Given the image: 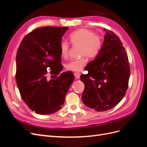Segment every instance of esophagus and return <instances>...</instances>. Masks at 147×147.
<instances>
[{"instance_id":"esophagus-1","label":"esophagus","mask_w":147,"mask_h":147,"mask_svg":"<svg viewBox=\"0 0 147 147\" xmlns=\"http://www.w3.org/2000/svg\"><path fill=\"white\" fill-rule=\"evenodd\" d=\"M74 76H75V79H79L80 77V74L78 73V72L75 73L74 74Z\"/></svg>"}]
</instances>
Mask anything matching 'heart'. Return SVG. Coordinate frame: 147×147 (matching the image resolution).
Wrapping results in <instances>:
<instances>
[{
    "mask_svg": "<svg viewBox=\"0 0 147 147\" xmlns=\"http://www.w3.org/2000/svg\"><path fill=\"white\" fill-rule=\"evenodd\" d=\"M69 40L74 45H80V54L88 57H95L99 54L102 46L101 38L92 30L87 29H79L74 31L69 35ZM69 51V43L63 41L60 44V53L63 57L67 56ZM87 64L86 57L80 59H72L65 64L68 70L73 72H80Z\"/></svg>",
    "mask_w": 147,
    "mask_h": 147,
    "instance_id": "obj_1",
    "label": "heart"
}]
</instances>
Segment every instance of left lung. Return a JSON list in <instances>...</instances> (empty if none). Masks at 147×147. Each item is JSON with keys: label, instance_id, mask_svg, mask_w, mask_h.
<instances>
[{"label": "left lung", "instance_id": "8db88e82", "mask_svg": "<svg viewBox=\"0 0 147 147\" xmlns=\"http://www.w3.org/2000/svg\"><path fill=\"white\" fill-rule=\"evenodd\" d=\"M99 54L86 67L88 74H82L84 84L83 104L97 112L113 108L126 94L130 77L127 55L121 41L109 30Z\"/></svg>", "mask_w": 147, "mask_h": 147}]
</instances>
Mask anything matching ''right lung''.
Segmentation results:
<instances>
[{"label":"right lung","instance_id":"add662e5","mask_svg":"<svg viewBox=\"0 0 147 147\" xmlns=\"http://www.w3.org/2000/svg\"><path fill=\"white\" fill-rule=\"evenodd\" d=\"M68 29L51 26L37 28L26 35L17 50V86L23 101L37 114H52L60 110L74 82L72 72L59 74L63 69L60 44ZM48 68L59 77L47 81Z\"/></svg>","mask_w":147,"mask_h":147}]
</instances>
